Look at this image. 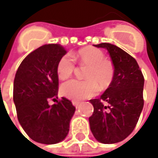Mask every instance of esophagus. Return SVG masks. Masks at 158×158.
<instances>
[{
    "label": "esophagus",
    "mask_w": 158,
    "mask_h": 158,
    "mask_svg": "<svg viewBox=\"0 0 158 158\" xmlns=\"http://www.w3.org/2000/svg\"><path fill=\"white\" fill-rule=\"evenodd\" d=\"M72 104H73V106H76V108L79 106V105H80V102L79 101H76V100H73L72 101Z\"/></svg>",
    "instance_id": "1"
}]
</instances>
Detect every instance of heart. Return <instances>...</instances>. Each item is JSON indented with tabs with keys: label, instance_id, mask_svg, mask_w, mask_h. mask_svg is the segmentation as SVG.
<instances>
[{
	"label": "heart",
	"instance_id": "heart-1",
	"mask_svg": "<svg viewBox=\"0 0 158 158\" xmlns=\"http://www.w3.org/2000/svg\"><path fill=\"white\" fill-rule=\"evenodd\" d=\"M78 62L81 68H87L84 73L85 81L70 80L64 82L60 87V92L64 97L81 100L94 96L98 87L106 89L112 83L114 76V66L105 58L101 50L87 46L77 53ZM76 66L71 54H65L60 58L57 65V75L60 80H66L76 72Z\"/></svg>",
	"mask_w": 158,
	"mask_h": 158
}]
</instances>
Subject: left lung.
I'll return each mask as SVG.
<instances>
[{
  "instance_id": "left-lung-1",
  "label": "left lung",
  "mask_w": 158,
  "mask_h": 158,
  "mask_svg": "<svg viewBox=\"0 0 158 158\" xmlns=\"http://www.w3.org/2000/svg\"><path fill=\"white\" fill-rule=\"evenodd\" d=\"M95 46L108 51L114 76L99 98L89 100L94 112L89 121L97 141L112 144L123 141L136 126L144 103V77L135 59L121 48L109 43Z\"/></svg>"
}]
</instances>
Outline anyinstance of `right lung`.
Returning a JSON list of instances; mask_svg holds the SVG:
<instances>
[{
  "mask_svg": "<svg viewBox=\"0 0 158 158\" xmlns=\"http://www.w3.org/2000/svg\"><path fill=\"white\" fill-rule=\"evenodd\" d=\"M66 53L58 44L40 46L24 58L16 71L13 100L17 118L36 143L55 144L69 134L76 107L65 98L52 106L48 104L50 98H57V65Z\"/></svg>",
  "mask_w": 158,
  "mask_h": 158,
  "instance_id": "right-lung-1",
  "label": "right lung"
}]
</instances>
